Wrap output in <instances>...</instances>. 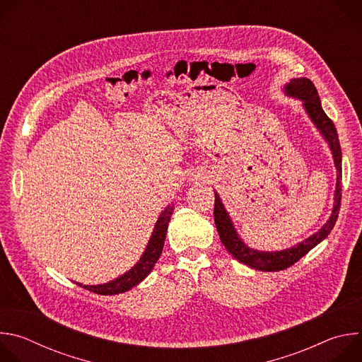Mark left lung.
I'll return each instance as SVG.
<instances>
[{
  "mask_svg": "<svg viewBox=\"0 0 362 362\" xmlns=\"http://www.w3.org/2000/svg\"><path fill=\"white\" fill-rule=\"evenodd\" d=\"M284 91L286 95L302 101V107L305 113L308 115L309 119H311V122L314 123L317 130L321 133L324 140L328 143V147L334 158V165L337 169V185H335V194H334V208L327 223L318 232L306 238L305 240L291 247H286L282 250H271V252L253 249L242 240V238L235 229V225L225 208V204L222 203L221 196L218 194V192H215V209H214L215 225L226 250L239 262L247 265L249 268L264 271V272H275V271H282L292 267L295 262L300 259L302 256H305L313 247L321 243L332 230L338 219L339 206H341L342 151H341L337 129L321 106L318 91L314 83L305 77L292 78L289 83L284 86Z\"/></svg>",
  "mask_w": 362,
  "mask_h": 362,
  "instance_id": "1",
  "label": "left lung"
}]
</instances>
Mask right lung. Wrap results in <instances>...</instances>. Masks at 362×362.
<instances>
[{"label": "right lung", "mask_w": 362, "mask_h": 362, "mask_svg": "<svg viewBox=\"0 0 362 362\" xmlns=\"http://www.w3.org/2000/svg\"><path fill=\"white\" fill-rule=\"evenodd\" d=\"M173 214V204H168L165 211L160 214L158 218L156 225H154V229L151 232V236L148 239V243L140 256V259L137 264L119 278L109 281L106 284H100V285H83L76 282L78 286H83L84 289H88L91 292L100 293V295H117L130 291L133 286L139 285L156 265L158 259L162 255L166 233H168V226L170 222Z\"/></svg>", "instance_id": "1"}]
</instances>
